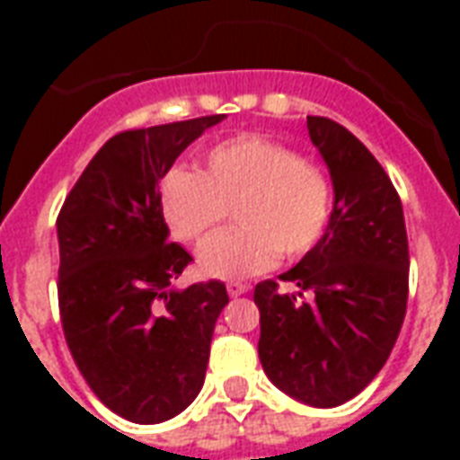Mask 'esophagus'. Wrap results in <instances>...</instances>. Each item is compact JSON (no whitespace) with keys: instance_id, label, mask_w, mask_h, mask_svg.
Masks as SVG:
<instances>
[{"instance_id":"obj_1","label":"esophagus","mask_w":460,"mask_h":460,"mask_svg":"<svg viewBox=\"0 0 460 460\" xmlns=\"http://www.w3.org/2000/svg\"><path fill=\"white\" fill-rule=\"evenodd\" d=\"M226 290H229V296H243V293H249V286L246 283H241V280H231V283H226Z\"/></svg>"}]
</instances>
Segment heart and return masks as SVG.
I'll use <instances>...</instances> for the list:
<instances>
[{"mask_svg":"<svg viewBox=\"0 0 460 460\" xmlns=\"http://www.w3.org/2000/svg\"><path fill=\"white\" fill-rule=\"evenodd\" d=\"M160 209L172 236L194 249L206 246L231 210L240 229L208 243L199 269L211 279H243L269 270L279 256L296 261L318 246L332 211V180L283 142L241 135L214 145L201 172H167Z\"/></svg>","mask_w":460,"mask_h":460,"instance_id":"b5f03b06","label":"heart"}]
</instances>
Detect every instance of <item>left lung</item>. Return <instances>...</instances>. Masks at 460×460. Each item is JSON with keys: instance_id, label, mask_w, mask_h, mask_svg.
Segmentation results:
<instances>
[{"instance_id": "left-lung-1", "label": "left lung", "mask_w": 460, "mask_h": 460, "mask_svg": "<svg viewBox=\"0 0 460 460\" xmlns=\"http://www.w3.org/2000/svg\"><path fill=\"white\" fill-rule=\"evenodd\" d=\"M328 164L335 207L318 246L280 280H261L259 357L280 392L330 409L349 402L385 367L406 315L409 241L394 184L340 122L308 115Z\"/></svg>"}]
</instances>
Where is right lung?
Listing matches in <instances>:
<instances>
[{
  "mask_svg": "<svg viewBox=\"0 0 460 460\" xmlns=\"http://www.w3.org/2000/svg\"><path fill=\"white\" fill-rule=\"evenodd\" d=\"M207 115L118 132L88 162L58 211V313L66 345L93 394L135 424H160L199 394L221 280L174 288L191 256L167 241L160 180Z\"/></svg>",
  "mask_w": 460,
  "mask_h": 460,
  "instance_id": "add662e5",
  "label": "right lung"
}]
</instances>
